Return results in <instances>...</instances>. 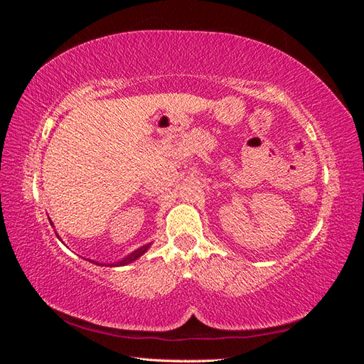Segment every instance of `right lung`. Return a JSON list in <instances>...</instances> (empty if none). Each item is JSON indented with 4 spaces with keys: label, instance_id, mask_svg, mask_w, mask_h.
Masks as SVG:
<instances>
[{
    "label": "right lung",
    "instance_id": "obj_1",
    "mask_svg": "<svg viewBox=\"0 0 364 364\" xmlns=\"http://www.w3.org/2000/svg\"><path fill=\"white\" fill-rule=\"evenodd\" d=\"M48 220H50V217H48ZM50 223H51V226H53V222H51V220H50ZM56 235H58V238L60 240L59 234H56ZM150 246H151V243H149V245H144V246H141V247H138L136 250L130 252L129 255H126L124 258H121L119 261H117V262H111V264H107V262H98V261H94V259H87V261L94 262L95 266H111V267H118V266H127V264L134 262V261H136L139 257L144 255V253L149 250V247H150Z\"/></svg>",
    "mask_w": 364,
    "mask_h": 364
}]
</instances>
